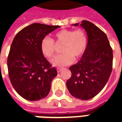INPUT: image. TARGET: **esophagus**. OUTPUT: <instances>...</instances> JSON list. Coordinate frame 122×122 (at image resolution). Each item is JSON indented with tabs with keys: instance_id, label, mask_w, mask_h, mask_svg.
<instances>
[{
	"instance_id": "esophagus-1",
	"label": "esophagus",
	"mask_w": 122,
	"mask_h": 122,
	"mask_svg": "<svg viewBox=\"0 0 122 122\" xmlns=\"http://www.w3.org/2000/svg\"><path fill=\"white\" fill-rule=\"evenodd\" d=\"M62 70H63V68H57V71L58 72H60Z\"/></svg>"
}]
</instances>
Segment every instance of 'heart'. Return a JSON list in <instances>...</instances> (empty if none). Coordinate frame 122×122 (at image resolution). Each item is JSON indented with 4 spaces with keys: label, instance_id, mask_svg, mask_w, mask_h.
Here are the masks:
<instances>
[{
    "label": "heart",
    "instance_id": "heart-1",
    "mask_svg": "<svg viewBox=\"0 0 122 122\" xmlns=\"http://www.w3.org/2000/svg\"><path fill=\"white\" fill-rule=\"evenodd\" d=\"M56 44L63 43L61 55L53 57L51 63L53 66L61 67L72 63L75 59L81 57L86 51L87 38L83 30L63 29L54 35ZM40 51L44 56L51 58L54 55L55 45L51 38L45 37L40 42Z\"/></svg>",
    "mask_w": 122,
    "mask_h": 122
}]
</instances>
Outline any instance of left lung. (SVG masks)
<instances>
[{"label": "left lung", "mask_w": 122, "mask_h": 122, "mask_svg": "<svg viewBox=\"0 0 122 122\" xmlns=\"http://www.w3.org/2000/svg\"><path fill=\"white\" fill-rule=\"evenodd\" d=\"M80 25L87 33V45L77 63L70 66L72 75L66 85L76 99L89 100L107 84L112 69L113 53L105 33L92 23L83 20Z\"/></svg>", "instance_id": "8db88e82"}]
</instances>
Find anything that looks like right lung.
Masks as SVG:
<instances>
[{
	"label": "right lung",
	"mask_w": 122,
	"mask_h": 122,
	"mask_svg": "<svg viewBox=\"0 0 122 122\" xmlns=\"http://www.w3.org/2000/svg\"><path fill=\"white\" fill-rule=\"evenodd\" d=\"M59 27L35 23L23 28L13 40L7 61L8 74L15 90L25 99L38 101L50 91L57 72L43 56L40 46L46 35Z\"/></svg>",
	"instance_id": "add662e5"
}]
</instances>
